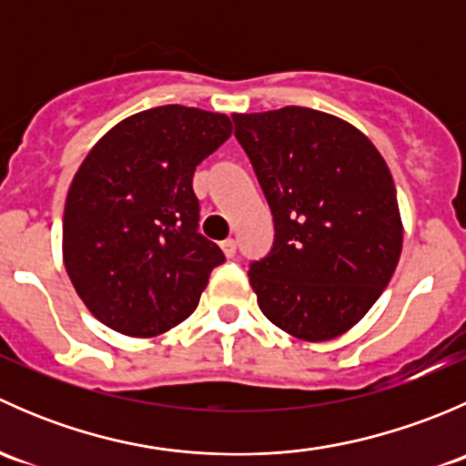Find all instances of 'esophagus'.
I'll list each match as a JSON object with an SVG mask.
<instances>
[{"instance_id":"esophagus-1","label":"esophagus","mask_w":466,"mask_h":466,"mask_svg":"<svg viewBox=\"0 0 466 466\" xmlns=\"http://www.w3.org/2000/svg\"><path fill=\"white\" fill-rule=\"evenodd\" d=\"M220 250L225 252V257H228V259H232V257L237 255V241H234V238H228V241L220 243Z\"/></svg>"}]
</instances>
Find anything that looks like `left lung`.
I'll list each match as a JSON object with an SVG mask.
<instances>
[{"mask_svg": "<svg viewBox=\"0 0 466 466\" xmlns=\"http://www.w3.org/2000/svg\"><path fill=\"white\" fill-rule=\"evenodd\" d=\"M275 220L250 266L263 316L307 342L342 336L392 279L403 223L392 173L356 126L313 107L234 112Z\"/></svg>", "mask_w": 466, "mask_h": 466, "instance_id": "obj_1", "label": "left lung"}]
</instances>
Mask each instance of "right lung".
I'll list each match as a JSON object with an SVG mask.
<instances>
[{
	"mask_svg": "<svg viewBox=\"0 0 466 466\" xmlns=\"http://www.w3.org/2000/svg\"><path fill=\"white\" fill-rule=\"evenodd\" d=\"M229 135L228 115L159 106L92 146L65 200L63 261L98 322L153 338L196 311L225 257L198 232L191 180Z\"/></svg>",
	"mask_w": 466,
	"mask_h": 466,
	"instance_id": "1",
	"label": "right lung"
}]
</instances>
